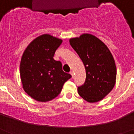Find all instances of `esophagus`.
Returning <instances> with one entry per match:
<instances>
[{
    "mask_svg": "<svg viewBox=\"0 0 134 134\" xmlns=\"http://www.w3.org/2000/svg\"><path fill=\"white\" fill-rule=\"evenodd\" d=\"M70 74H71V75H72V78H74V72H73V71H70Z\"/></svg>",
    "mask_w": 134,
    "mask_h": 134,
    "instance_id": "obj_1",
    "label": "esophagus"
}]
</instances>
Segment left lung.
Listing matches in <instances>:
<instances>
[{"label": "left lung", "mask_w": 134, "mask_h": 134, "mask_svg": "<svg viewBox=\"0 0 134 134\" xmlns=\"http://www.w3.org/2000/svg\"><path fill=\"white\" fill-rule=\"evenodd\" d=\"M70 43L86 70L85 83L78 86L79 95L89 103L100 100L115 84L117 70L113 55L103 42L91 34L70 39Z\"/></svg>", "instance_id": "1"}]
</instances>
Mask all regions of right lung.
Wrapping results in <instances>:
<instances>
[{
  "mask_svg": "<svg viewBox=\"0 0 134 134\" xmlns=\"http://www.w3.org/2000/svg\"><path fill=\"white\" fill-rule=\"evenodd\" d=\"M62 40L44 34L31 41L20 64V76L25 91L33 99L46 102L61 92L72 76L64 72L60 61L54 59Z\"/></svg>",
  "mask_w": 134,
  "mask_h": 134,
  "instance_id": "obj_1",
  "label": "right lung"
}]
</instances>
